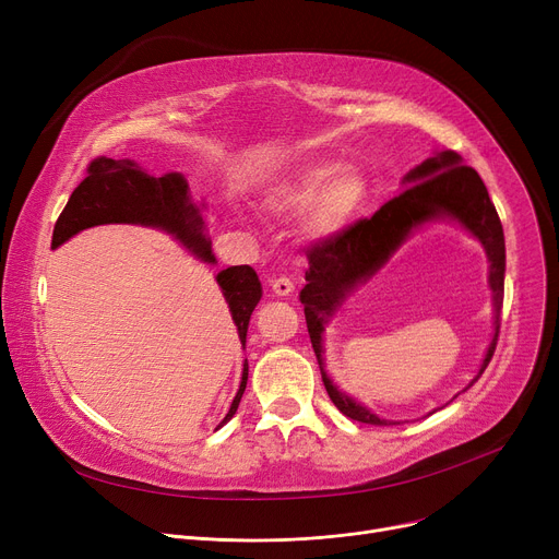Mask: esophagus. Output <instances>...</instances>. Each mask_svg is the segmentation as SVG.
Masks as SVG:
<instances>
[{
	"instance_id": "34e87169",
	"label": "esophagus",
	"mask_w": 559,
	"mask_h": 559,
	"mask_svg": "<svg viewBox=\"0 0 559 559\" xmlns=\"http://www.w3.org/2000/svg\"><path fill=\"white\" fill-rule=\"evenodd\" d=\"M270 285H272V292L276 297H289L292 292H295V283H292L289 278H285V276H281V278H272L270 281Z\"/></svg>"
}]
</instances>
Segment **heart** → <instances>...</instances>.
Returning <instances> with one entry per match:
<instances>
[{
	"label": "heart",
	"mask_w": 559,
	"mask_h": 559,
	"mask_svg": "<svg viewBox=\"0 0 559 559\" xmlns=\"http://www.w3.org/2000/svg\"><path fill=\"white\" fill-rule=\"evenodd\" d=\"M367 199L369 181L358 165L321 160L301 167L274 188L264 199V209L281 219L308 213V233L329 238L362 213Z\"/></svg>",
	"instance_id": "1"
}]
</instances>
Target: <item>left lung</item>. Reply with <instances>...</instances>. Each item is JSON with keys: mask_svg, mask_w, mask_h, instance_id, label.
I'll return each instance as SVG.
<instances>
[{"mask_svg": "<svg viewBox=\"0 0 559 559\" xmlns=\"http://www.w3.org/2000/svg\"><path fill=\"white\" fill-rule=\"evenodd\" d=\"M403 188L407 190L388 201L373 217L360 219L337 233L335 238L312 247L308 251V283L301 289L310 342L331 401L342 415L371 426H396L401 421L373 415L367 405L348 396L333 383V378L324 369V333L342 304L360 285H367L383 270L390 258L417 228L430 222H455L483 245L489 260L493 333L478 373L464 390L472 388L487 369L496 350L498 329H501L506 289V238L501 219H498V213L478 171L464 165L462 156L451 150L435 152L430 158L403 176Z\"/></svg>", "mask_w": 559, "mask_h": 559, "instance_id": "obj_1", "label": "left lung"}]
</instances>
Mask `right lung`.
<instances>
[{
    "instance_id": "add662e5",
    "label": "right lung",
    "mask_w": 559,
    "mask_h": 559,
    "mask_svg": "<svg viewBox=\"0 0 559 559\" xmlns=\"http://www.w3.org/2000/svg\"><path fill=\"white\" fill-rule=\"evenodd\" d=\"M205 203H197L192 199L188 179L181 171L152 176L131 158L112 160L102 156L87 167V176L72 192L61 217H58L51 235V249L66 245L85 228L102 224H135L171 235L194 258L215 264L217 258L213 253L209 233H205V222L201 215ZM215 281L228 304L233 324L238 326V335L245 346L251 312L262 297L258 274L249 264H235V267L222 270ZM247 378L249 362L245 360L240 390L217 428H222L238 413Z\"/></svg>"
}]
</instances>
